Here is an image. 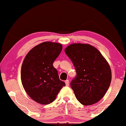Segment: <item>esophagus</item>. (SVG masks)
Listing matches in <instances>:
<instances>
[{
  "instance_id": "34e87169",
  "label": "esophagus",
  "mask_w": 126,
  "mask_h": 126,
  "mask_svg": "<svg viewBox=\"0 0 126 126\" xmlns=\"http://www.w3.org/2000/svg\"><path fill=\"white\" fill-rule=\"evenodd\" d=\"M65 83L66 86H69V80H66L65 81Z\"/></svg>"
}]
</instances>
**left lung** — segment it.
Returning <instances> with one entry per match:
<instances>
[{
  "label": "left lung",
  "instance_id": "8db88e82",
  "mask_svg": "<svg viewBox=\"0 0 126 126\" xmlns=\"http://www.w3.org/2000/svg\"><path fill=\"white\" fill-rule=\"evenodd\" d=\"M65 52L77 72L71 86L77 100L86 106L97 103L111 83V72L107 61L98 49L89 44H71Z\"/></svg>",
  "mask_w": 126,
  "mask_h": 126
}]
</instances>
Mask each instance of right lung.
Wrapping results in <instances>:
<instances>
[{"mask_svg":"<svg viewBox=\"0 0 126 126\" xmlns=\"http://www.w3.org/2000/svg\"><path fill=\"white\" fill-rule=\"evenodd\" d=\"M62 49L63 46L60 43L44 42L31 49L23 61L21 83L28 95L37 103H51L65 86L53 66Z\"/></svg>","mask_w":126,"mask_h":126,"instance_id":"1","label":"right lung"}]
</instances>
